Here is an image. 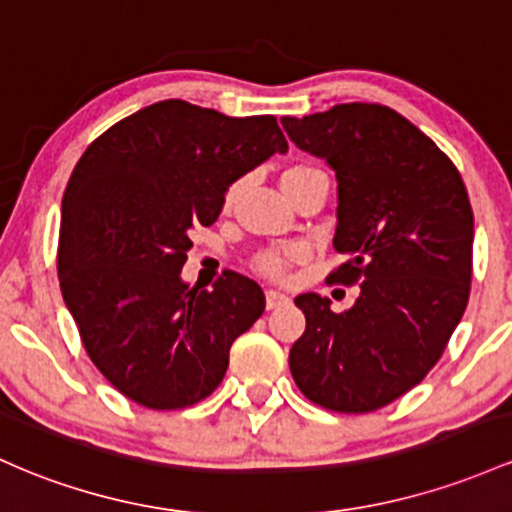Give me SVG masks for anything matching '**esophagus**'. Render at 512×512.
I'll return each instance as SVG.
<instances>
[{
    "mask_svg": "<svg viewBox=\"0 0 512 512\" xmlns=\"http://www.w3.org/2000/svg\"><path fill=\"white\" fill-rule=\"evenodd\" d=\"M265 299H267V308H279V306H284V303H289V296L282 294V291H274V289L267 291Z\"/></svg>",
    "mask_w": 512,
    "mask_h": 512,
    "instance_id": "esophagus-1",
    "label": "esophagus"
}]
</instances>
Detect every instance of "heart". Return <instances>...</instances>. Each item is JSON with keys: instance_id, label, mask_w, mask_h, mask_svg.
Listing matches in <instances>:
<instances>
[{"instance_id": "heart-1", "label": "heart", "mask_w": 512, "mask_h": 512, "mask_svg": "<svg viewBox=\"0 0 512 512\" xmlns=\"http://www.w3.org/2000/svg\"><path fill=\"white\" fill-rule=\"evenodd\" d=\"M313 174H320V170L311 162H294L282 172V189H291L294 184L303 182V179L313 177ZM240 192H243V182H233L230 187L223 192V211H230L238 201ZM299 260V250H279V247H269V250L257 252L255 260H252V267L255 272H260L262 277L267 279H284L289 267Z\"/></svg>"}]
</instances>
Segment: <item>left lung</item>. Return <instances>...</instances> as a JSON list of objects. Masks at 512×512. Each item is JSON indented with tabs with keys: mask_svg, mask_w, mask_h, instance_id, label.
Instances as JSON below:
<instances>
[{
	"mask_svg": "<svg viewBox=\"0 0 512 512\" xmlns=\"http://www.w3.org/2000/svg\"><path fill=\"white\" fill-rule=\"evenodd\" d=\"M284 131L338 177L333 247L345 262L330 284L355 286L335 313L296 296L306 330L289 352L303 396L335 413H372L425 379L464 316L471 289L474 211L454 162L381 104H338Z\"/></svg>",
	"mask_w": 512,
	"mask_h": 512,
	"instance_id": "left-lung-1",
	"label": "left lung"
}]
</instances>
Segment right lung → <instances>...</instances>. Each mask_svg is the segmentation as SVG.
<instances>
[{"mask_svg":"<svg viewBox=\"0 0 512 512\" xmlns=\"http://www.w3.org/2000/svg\"><path fill=\"white\" fill-rule=\"evenodd\" d=\"M286 148L274 116L167 99L84 150L63 196L60 291L89 359L128 401L179 411L223 381L265 294L230 269L211 291L189 289L179 277L189 233L216 221L235 179Z\"/></svg>","mask_w":512,"mask_h":512,"instance_id":"add662e5","label":"right lung"}]
</instances>
